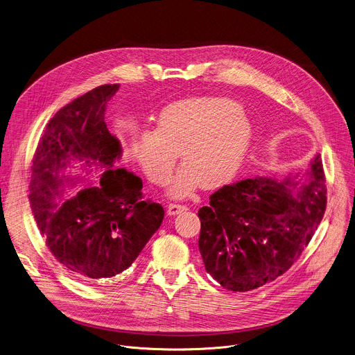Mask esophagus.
<instances>
[{"label": "esophagus", "mask_w": 355, "mask_h": 355, "mask_svg": "<svg viewBox=\"0 0 355 355\" xmlns=\"http://www.w3.org/2000/svg\"><path fill=\"white\" fill-rule=\"evenodd\" d=\"M188 207L185 205H177V203H170L167 206V214L168 215H177V214L182 213V211H187Z\"/></svg>", "instance_id": "obj_1"}]
</instances>
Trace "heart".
<instances>
[{"label": "heart", "mask_w": 355, "mask_h": 355, "mask_svg": "<svg viewBox=\"0 0 355 355\" xmlns=\"http://www.w3.org/2000/svg\"><path fill=\"white\" fill-rule=\"evenodd\" d=\"M250 139V123L234 103L200 96L167 105L157 118L156 129H140L135 136L133 155L152 184L166 187L180 153L184 167L174 178L170 193L185 198L200 184L216 188L232 180Z\"/></svg>", "instance_id": "obj_1"}]
</instances>
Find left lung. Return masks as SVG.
Returning <instances> with one entry per match:
<instances>
[{
	"label": "left lung",
	"mask_w": 355,
	"mask_h": 355,
	"mask_svg": "<svg viewBox=\"0 0 355 355\" xmlns=\"http://www.w3.org/2000/svg\"><path fill=\"white\" fill-rule=\"evenodd\" d=\"M327 209L320 155L304 174L225 185L199 210V251L223 288L247 292L275 282L302 255Z\"/></svg>",
	"instance_id": "obj_1"
}]
</instances>
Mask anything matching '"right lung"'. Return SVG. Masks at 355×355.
<instances>
[{
	"instance_id": "right-lung-1",
	"label": "right lung",
	"mask_w": 355,
	"mask_h": 355,
	"mask_svg": "<svg viewBox=\"0 0 355 355\" xmlns=\"http://www.w3.org/2000/svg\"><path fill=\"white\" fill-rule=\"evenodd\" d=\"M119 83L101 85L59 110L37 145L30 181V205L56 261L85 282L114 277L136 261L162 225L164 210L145 200L142 181L114 168L121 144L104 122L107 103ZM72 164L106 171L94 186L56 202Z\"/></svg>"
}]
</instances>
